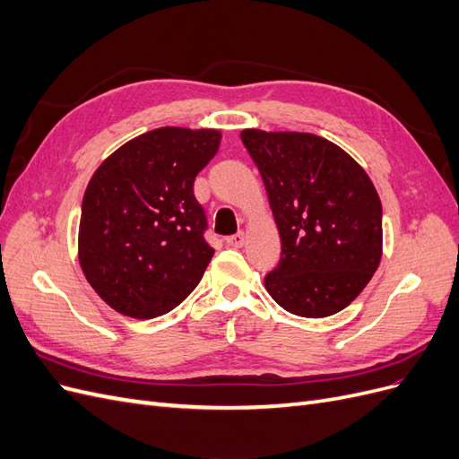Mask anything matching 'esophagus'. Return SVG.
<instances>
[{
    "instance_id": "1",
    "label": "esophagus",
    "mask_w": 459,
    "mask_h": 459,
    "mask_svg": "<svg viewBox=\"0 0 459 459\" xmlns=\"http://www.w3.org/2000/svg\"><path fill=\"white\" fill-rule=\"evenodd\" d=\"M226 243H228V247L241 248V247L245 245V233H243V231H239V233L231 235V238H228V239H226Z\"/></svg>"
}]
</instances>
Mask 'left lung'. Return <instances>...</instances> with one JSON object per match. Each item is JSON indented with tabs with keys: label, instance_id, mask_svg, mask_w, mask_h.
Segmentation results:
<instances>
[{
	"label": "left lung",
	"instance_id": "8db88e82",
	"mask_svg": "<svg viewBox=\"0 0 459 459\" xmlns=\"http://www.w3.org/2000/svg\"><path fill=\"white\" fill-rule=\"evenodd\" d=\"M281 239L264 277L287 312L327 317L362 293L383 255V208L366 170L339 145L304 132L247 128Z\"/></svg>",
	"mask_w": 459,
	"mask_h": 459
}]
</instances>
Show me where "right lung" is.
Returning a JSON list of instances; mask_svg holds the SVG:
<instances>
[{"label":"right lung","instance_id":"right-lung-1","mask_svg":"<svg viewBox=\"0 0 459 459\" xmlns=\"http://www.w3.org/2000/svg\"><path fill=\"white\" fill-rule=\"evenodd\" d=\"M212 128L164 126L108 155L82 201L78 260L110 308L135 319L184 302L211 262L195 176L220 147Z\"/></svg>","mask_w":459,"mask_h":459}]
</instances>
